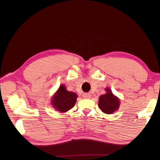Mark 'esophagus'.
I'll list each match as a JSON object with an SVG mask.
<instances>
[{"label": "esophagus", "instance_id": "esophagus-1", "mask_svg": "<svg viewBox=\"0 0 160 160\" xmlns=\"http://www.w3.org/2000/svg\"><path fill=\"white\" fill-rule=\"evenodd\" d=\"M82 97H83V98L89 99V98H92V95H91L90 93H85L82 95Z\"/></svg>", "mask_w": 160, "mask_h": 160}]
</instances>
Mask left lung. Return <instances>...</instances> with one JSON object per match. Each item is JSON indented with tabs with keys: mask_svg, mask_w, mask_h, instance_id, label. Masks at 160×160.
<instances>
[{
	"mask_svg": "<svg viewBox=\"0 0 160 160\" xmlns=\"http://www.w3.org/2000/svg\"><path fill=\"white\" fill-rule=\"evenodd\" d=\"M105 90L106 93L98 98V107L105 114H113L120 107V100L112 93L109 87H106Z\"/></svg>",
	"mask_w": 160,
	"mask_h": 160,
	"instance_id": "obj_1",
	"label": "left lung"
}]
</instances>
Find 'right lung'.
I'll list each match as a JSON object with an SVG mask.
<instances>
[{
	"label": "right lung",
	"instance_id": "add662e5",
	"mask_svg": "<svg viewBox=\"0 0 160 160\" xmlns=\"http://www.w3.org/2000/svg\"><path fill=\"white\" fill-rule=\"evenodd\" d=\"M77 98L76 93L68 91L64 84H62L52 96L51 103L56 110L64 113L74 107Z\"/></svg>",
	"mask_w": 160,
	"mask_h": 160
}]
</instances>
